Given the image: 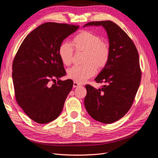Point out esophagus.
Masks as SVG:
<instances>
[{
  "instance_id": "34e87169",
  "label": "esophagus",
  "mask_w": 158,
  "mask_h": 158,
  "mask_svg": "<svg viewBox=\"0 0 158 158\" xmlns=\"http://www.w3.org/2000/svg\"><path fill=\"white\" fill-rule=\"evenodd\" d=\"M80 84L79 83L76 82H74V83H73V87L74 88H77V87L80 86Z\"/></svg>"
}]
</instances>
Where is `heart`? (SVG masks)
I'll list each match as a JSON object with an SVG mask.
<instances>
[{"instance_id":"1","label":"heart","mask_w":158,"mask_h":158,"mask_svg":"<svg viewBox=\"0 0 158 158\" xmlns=\"http://www.w3.org/2000/svg\"><path fill=\"white\" fill-rule=\"evenodd\" d=\"M73 45L76 51L85 52L84 62L81 65H74L68 70V76L76 82H84L97 73V67L102 69L109 59L110 49L107 43L95 33L83 31L76 35L73 40ZM59 55L61 61L69 65L73 61L74 49L68 42L63 43L59 47Z\"/></svg>"}]
</instances>
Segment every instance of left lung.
I'll list each match as a JSON object with an SVG mask.
<instances>
[{
	"label": "left lung",
	"mask_w": 158,
	"mask_h": 158,
	"mask_svg": "<svg viewBox=\"0 0 158 158\" xmlns=\"http://www.w3.org/2000/svg\"><path fill=\"white\" fill-rule=\"evenodd\" d=\"M102 26L106 30L110 49L107 64L95 78L105 83L102 88L85 85L84 106L95 120L110 124L119 120L131 109L140 84L139 55L132 40L114 22H91L85 26Z\"/></svg>",
	"instance_id": "obj_1"
}]
</instances>
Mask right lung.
<instances>
[{"mask_svg": "<svg viewBox=\"0 0 158 158\" xmlns=\"http://www.w3.org/2000/svg\"><path fill=\"white\" fill-rule=\"evenodd\" d=\"M78 27L67 23H43L26 36L14 57L12 79L16 102L37 123H48L58 117L73 88L72 80H59L66 71L59 49ZM55 78L57 82L49 85Z\"/></svg>", "mask_w": 158, "mask_h": 158, "instance_id": "add662e5", "label": "right lung"}]
</instances>
